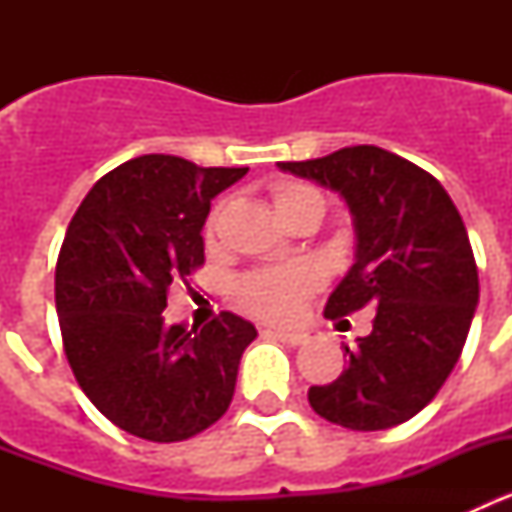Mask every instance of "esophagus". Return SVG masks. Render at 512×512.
I'll return each mask as SVG.
<instances>
[{"label": "esophagus", "mask_w": 512, "mask_h": 512, "mask_svg": "<svg viewBox=\"0 0 512 512\" xmlns=\"http://www.w3.org/2000/svg\"><path fill=\"white\" fill-rule=\"evenodd\" d=\"M274 336L282 338V341L292 343V346H302V343H307L312 338L310 330H274Z\"/></svg>", "instance_id": "esophagus-1"}]
</instances>
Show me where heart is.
I'll return each mask as SVG.
<instances>
[{"label":"heart","instance_id":"obj_1","mask_svg":"<svg viewBox=\"0 0 512 512\" xmlns=\"http://www.w3.org/2000/svg\"><path fill=\"white\" fill-rule=\"evenodd\" d=\"M271 202L277 215L297 210L302 205L323 207V197L318 189L302 182H282L271 189ZM215 217L207 225V233L212 235ZM320 274L312 264H289L277 266V269L253 271L238 282V300L243 307L269 320H287L300 310L302 300L310 295L312 289H318Z\"/></svg>","mask_w":512,"mask_h":512}]
</instances>
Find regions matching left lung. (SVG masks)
Here are the masks:
<instances>
[{"label":"left lung","instance_id":"obj_1","mask_svg":"<svg viewBox=\"0 0 512 512\" xmlns=\"http://www.w3.org/2000/svg\"><path fill=\"white\" fill-rule=\"evenodd\" d=\"M277 166L336 192L354 220V266L330 292L325 318L377 305L372 333L346 346L341 377L310 387L307 400L351 431L405 423L441 390L477 310L464 220L438 179L384 148L351 146Z\"/></svg>","mask_w":512,"mask_h":512}]
</instances>
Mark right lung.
<instances>
[{
	"instance_id": "add662e5",
	"label": "right lung",
	"mask_w": 512,
	"mask_h": 512,
	"mask_svg": "<svg viewBox=\"0 0 512 512\" xmlns=\"http://www.w3.org/2000/svg\"><path fill=\"white\" fill-rule=\"evenodd\" d=\"M248 169H202L148 153L104 174L71 220L56 264L63 351L94 408L156 443L223 418L256 328L220 312L166 325V292L205 264L210 202Z\"/></svg>"
}]
</instances>
